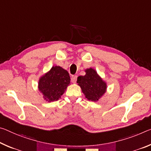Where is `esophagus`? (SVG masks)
Instances as JSON below:
<instances>
[{
	"mask_svg": "<svg viewBox=\"0 0 151 151\" xmlns=\"http://www.w3.org/2000/svg\"><path fill=\"white\" fill-rule=\"evenodd\" d=\"M76 78H77V76L76 75H73L71 77V82L73 83H75L76 81Z\"/></svg>",
	"mask_w": 151,
	"mask_h": 151,
	"instance_id": "1",
	"label": "esophagus"
}]
</instances>
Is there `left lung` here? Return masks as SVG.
<instances>
[{"instance_id":"left-lung-1","label":"left lung","mask_w":151,"mask_h":151,"mask_svg":"<svg viewBox=\"0 0 151 151\" xmlns=\"http://www.w3.org/2000/svg\"><path fill=\"white\" fill-rule=\"evenodd\" d=\"M85 76L77 78L78 85L88 101H97L106 92L107 84L92 68L85 70Z\"/></svg>"}]
</instances>
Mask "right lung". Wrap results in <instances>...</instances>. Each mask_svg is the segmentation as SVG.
<instances>
[{
	"label": "right lung",
	"instance_id": "right-lung-1",
	"mask_svg": "<svg viewBox=\"0 0 151 151\" xmlns=\"http://www.w3.org/2000/svg\"><path fill=\"white\" fill-rule=\"evenodd\" d=\"M70 83L68 71L60 66H52L47 73L40 77L38 88L47 101H57Z\"/></svg>",
	"mask_w": 151,
	"mask_h": 151
}]
</instances>
